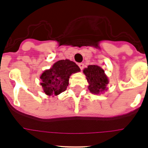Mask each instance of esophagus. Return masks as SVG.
I'll return each mask as SVG.
<instances>
[{
	"label": "esophagus",
	"mask_w": 148,
	"mask_h": 148,
	"mask_svg": "<svg viewBox=\"0 0 148 148\" xmlns=\"http://www.w3.org/2000/svg\"><path fill=\"white\" fill-rule=\"evenodd\" d=\"M78 66L80 67L81 70H82L84 69V64L83 63H80V64H78Z\"/></svg>",
	"instance_id": "34e87169"
}]
</instances>
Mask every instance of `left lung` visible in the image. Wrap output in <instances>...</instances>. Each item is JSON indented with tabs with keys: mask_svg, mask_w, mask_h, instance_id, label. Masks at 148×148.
Returning a JSON list of instances; mask_svg holds the SVG:
<instances>
[{
	"mask_svg": "<svg viewBox=\"0 0 148 148\" xmlns=\"http://www.w3.org/2000/svg\"><path fill=\"white\" fill-rule=\"evenodd\" d=\"M83 72L89 83V90L92 93L99 94L107 90V85L109 83V80L104 70L100 66L98 65H89Z\"/></svg>",
	"mask_w": 148,
	"mask_h": 148,
	"instance_id": "obj_1",
	"label": "left lung"
}]
</instances>
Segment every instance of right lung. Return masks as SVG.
Here are the masks:
<instances>
[{
  "mask_svg": "<svg viewBox=\"0 0 148 148\" xmlns=\"http://www.w3.org/2000/svg\"><path fill=\"white\" fill-rule=\"evenodd\" d=\"M80 70L78 65L70 60L57 61L40 76L44 92L49 96L59 95L66 90L70 75Z\"/></svg>",
  "mask_w": 148,
  "mask_h": 148,
  "instance_id": "1",
  "label": "right lung"
}]
</instances>
